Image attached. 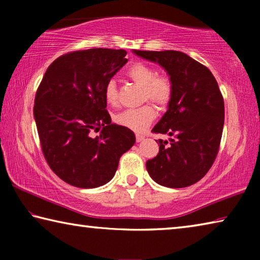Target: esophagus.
<instances>
[{
    "mask_svg": "<svg viewBox=\"0 0 260 260\" xmlns=\"http://www.w3.org/2000/svg\"><path fill=\"white\" fill-rule=\"evenodd\" d=\"M143 140H144V136L143 135L136 134V142H142Z\"/></svg>",
    "mask_w": 260,
    "mask_h": 260,
    "instance_id": "1",
    "label": "esophagus"
}]
</instances>
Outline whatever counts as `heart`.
Masks as SVG:
<instances>
[{"label":"heart","mask_w":260,"mask_h":260,"mask_svg":"<svg viewBox=\"0 0 260 260\" xmlns=\"http://www.w3.org/2000/svg\"><path fill=\"white\" fill-rule=\"evenodd\" d=\"M127 77L142 87L143 100H149L159 109H165L173 98V83L167 76H157L156 70L142 61H136L127 70ZM104 99L108 104H116L118 91L116 81L109 80L104 86ZM156 110L150 104L138 109H127L114 116L118 125L135 132H142L155 120Z\"/></svg>","instance_id":"obj_1"}]
</instances>
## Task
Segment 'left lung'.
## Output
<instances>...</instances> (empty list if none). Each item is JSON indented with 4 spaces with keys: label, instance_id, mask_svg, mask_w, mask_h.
I'll use <instances>...</instances> for the list:
<instances>
[{
    "label": "left lung",
    "instance_id": "8db88e82",
    "mask_svg": "<svg viewBox=\"0 0 260 260\" xmlns=\"http://www.w3.org/2000/svg\"><path fill=\"white\" fill-rule=\"evenodd\" d=\"M158 63L173 83V98L153 133L173 139L158 140L159 152L147 161L153 181L169 188H184L204 177L218 155L225 107L210 70L181 51L133 50Z\"/></svg>",
    "mask_w": 260,
    "mask_h": 260
}]
</instances>
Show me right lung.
Instances as JSON below:
<instances>
[{
	"mask_svg": "<svg viewBox=\"0 0 260 260\" xmlns=\"http://www.w3.org/2000/svg\"><path fill=\"white\" fill-rule=\"evenodd\" d=\"M124 49L93 48L61 55L37 90L34 119L42 152L71 186L96 188L113 178L122 153L134 146L127 127L111 124L104 86L127 63ZM93 131H100L93 137Z\"/></svg>",
	"mask_w": 260,
	"mask_h": 260,
	"instance_id": "1",
	"label": "right lung"
}]
</instances>
